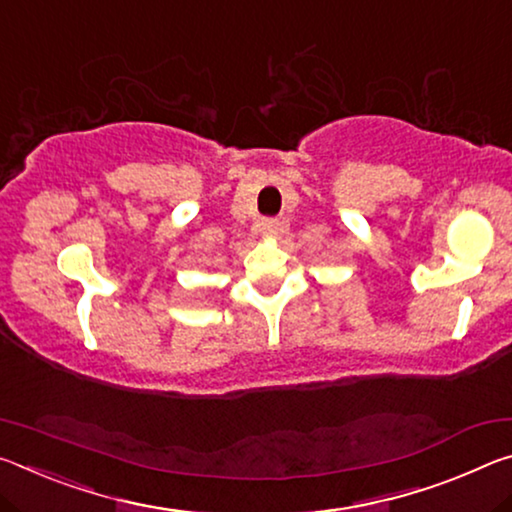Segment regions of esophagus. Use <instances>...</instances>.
<instances>
[{"label": "esophagus", "instance_id": "obj_1", "mask_svg": "<svg viewBox=\"0 0 512 512\" xmlns=\"http://www.w3.org/2000/svg\"><path fill=\"white\" fill-rule=\"evenodd\" d=\"M262 232L266 234V237H278V234L282 232V223L275 221V218H264Z\"/></svg>", "mask_w": 512, "mask_h": 512}]
</instances>
